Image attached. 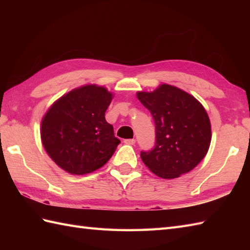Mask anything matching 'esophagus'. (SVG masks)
Returning <instances> with one entry per match:
<instances>
[{"label": "esophagus", "mask_w": 250, "mask_h": 250, "mask_svg": "<svg viewBox=\"0 0 250 250\" xmlns=\"http://www.w3.org/2000/svg\"><path fill=\"white\" fill-rule=\"evenodd\" d=\"M124 143H125V144H126V145H134L135 144V140L134 139H128V140H125Z\"/></svg>", "instance_id": "esophagus-1"}]
</instances>
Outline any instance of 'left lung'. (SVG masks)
I'll return each mask as SVG.
<instances>
[{"mask_svg": "<svg viewBox=\"0 0 250 250\" xmlns=\"http://www.w3.org/2000/svg\"><path fill=\"white\" fill-rule=\"evenodd\" d=\"M137 99L150 111L156 126L155 146L141 151L145 166L166 179L190 172L210 144V122L203 106L169 84H161L153 92H139Z\"/></svg>", "mask_w": 250, "mask_h": 250, "instance_id": "8db88e82", "label": "left lung"}]
</instances>
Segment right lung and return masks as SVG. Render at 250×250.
Segmentation results:
<instances>
[{"label":"right lung","instance_id":"1","mask_svg":"<svg viewBox=\"0 0 250 250\" xmlns=\"http://www.w3.org/2000/svg\"><path fill=\"white\" fill-rule=\"evenodd\" d=\"M113 95L93 84L63 95L42 121V142L49 157L74 175L102 167L114 155L120 141L105 111Z\"/></svg>","mask_w":250,"mask_h":250}]
</instances>
